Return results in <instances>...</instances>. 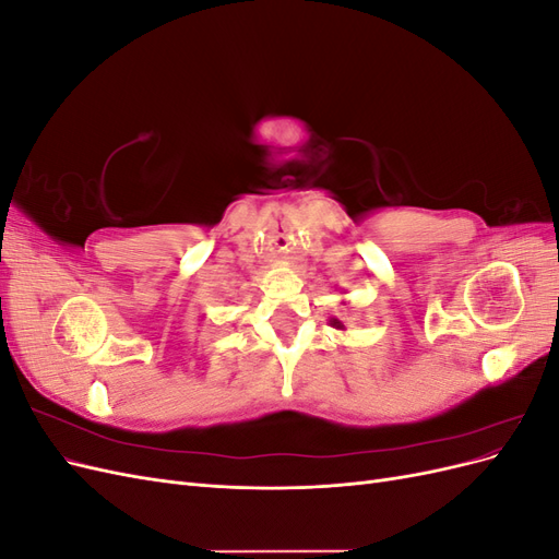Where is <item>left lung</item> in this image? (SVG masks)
I'll return each instance as SVG.
<instances>
[{"label":"left lung","mask_w":559,"mask_h":559,"mask_svg":"<svg viewBox=\"0 0 559 559\" xmlns=\"http://www.w3.org/2000/svg\"><path fill=\"white\" fill-rule=\"evenodd\" d=\"M331 326H333V329H337V331H345V324H343V321H341V319H335V317H331Z\"/></svg>","instance_id":"obj_1"}]
</instances>
